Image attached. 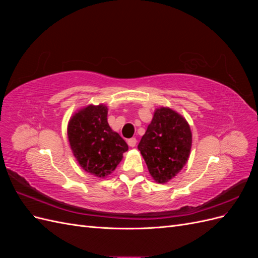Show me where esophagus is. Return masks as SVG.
Here are the masks:
<instances>
[{
  "label": "esophagus",
  "mask_w": 258,
  "mask_h": 258,
  "mask_svg": "<svg viewBox=\"0 0 258 258\" xmlns=\"http://www.w3.org/2000/svg\"><path fill=\"white\" fill-rule=\"evenodd\" d=\"M128 145L130 147H135L137 145V139L136 138H131L128 140Z\"/></svg>",
  "instance_id": "1"
}]
</instances>
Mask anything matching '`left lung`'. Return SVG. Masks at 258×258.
Returning a JSON list of instances; mask_svg holds the SVG:
<instances>
[{"mask_svg":"<svg viewBox=\"0 0 258 258\" xmlns=\"http://www.w3.org/2000/svg\"><path fill=\"white\" fill-rule=\"evenodd\" d=\"M191 131L182 115L159 107L138 148L155 182L165 184L183 169L191 148Z\"/></svg>","mask_w":258,"mask_h":258,"instance_id":"8db88e82","label":"left lung"}]
</instances>
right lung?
<instances>
[{
	"label": "right lung",
	"mask_w": 258,
	"mask_h": 258,
	"mask_svg": "<svg viewBox=\"0 0 258 258\" xmlns=\"http://www.w3.org/2000/svg\"><path fill=\"white\" fill-rule=\"evenodd\" d=\"M68 138L80 166L97 177L111 174L128 151L124 140L108 124L103 104H90L75 113L68 124Z\"/></svg>",
	"instance_id": "right-lung-1"
}]
</instances>
